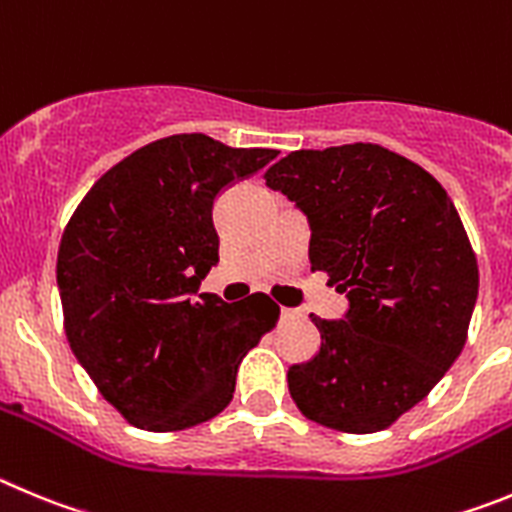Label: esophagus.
<instances>
[{
    "label": "esophagus",
    "instance_id": "esophagus-1",
    "mask_svg": "<svg viewBox=\"0 0 512 512\" xmlns=\"http://www.w3.org/2000/svg\"><path fill=\"white\" fill-rule=\"evenodd\" d=\"M298 311H293V308H280V321H290L296 319Z\"/></svg>",
    "mask_w": 512,
    "mask_h": 512
}]
</instances>
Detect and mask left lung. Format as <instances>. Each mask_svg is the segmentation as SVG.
<instances>
[{
    "label": "left lung",
    "mask_w": 512,
    "mask_h": 512,
    "mask_svg": "<svg viewBox=\"0 0 512 512\" xmlns=\"http://www.w3.org/2000/svg\"><path fill=\"white\" fill-rule=\"evenodd\" d=\"M265 181L308 216L311 270L349 301L339 321L311 316L321 349L288 370L290 398L344 434L393 426L467 342L480 270L457 209L428 170L372 142L296 150Z\"/></svg>",
    "instance_id": "left-lung-1"
}]
</instances>
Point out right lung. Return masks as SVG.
Masks as SVG:
<instances>
[{
    "mask_svg": "<svg viewBox=\"0 0 512 512\" xmlns=\"http://www.w3.org/2000/svg\"><path fill=\"white\" fill-rule=\"evenodd\" d=\"M278 155L173 135L109 168L58 250L68 344L132 426L181 431L229 405L237 367L273 329L265 293L224 303L199 285L219 262L216 196Z\"/></svg>",
    "mask_w": 512,
    "mask_h": 512,
    "instance_id": "right-lung-1",
    "label": "right lung"
}]
</instances>
